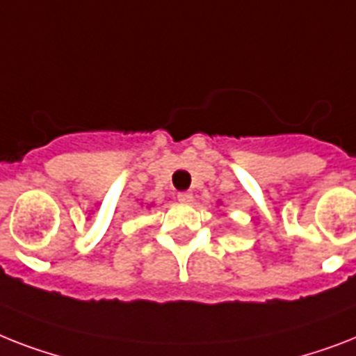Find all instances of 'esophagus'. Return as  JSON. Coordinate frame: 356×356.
Instances as JSON below:
<instances>
[{"label": "esophagus", "instance_id": "34e87169", "mask_svg": "<svg viewBox=\"0 0 356 356\" xmlns=\"http://www.w3.org/2000/svg\"><path fill=\"white\" fill-rule=\"evenodd\" d=\"M177 199H179V201H181V203L188 204V203H192L193 195L190 192H179L177 193Z\"/></svg>", "mask_w": 356, "mask_h": 356}]
</instances>
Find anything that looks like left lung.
I'll use <instances>...</instances> for the list:
<instances>
[{"mask_svg": "<svg viewBox=\"0 0 356 356\" xmlns=\"http://www.w3.org/2000/svg\"><path fill=\"white\" fill-rule=\"evenodd\" d=\"M219 204H221V203H219Z\"/></svg>", "mask_w": 356, "mask_h": 356, "instance_id": "8db88e82", "label": "left lung"}]
</instances>
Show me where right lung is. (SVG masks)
I'll return each mask as SVG.
<instances>
[{
	"mask_svg": "<svg viewBox=\"0 0 356 356\" xmlns=\"http://www.w3.org/2000/svg\"><path fill=\"white\" fill-rule=\"evenodd\" d=\"M149 207H152V204H148V207H146V208H149Z\"/></svg>",
	"mask_w": 356,
	"mask_h": 356,
	"instance_id": "obj_1",
	"label": "right lung"
}]
</instances>
